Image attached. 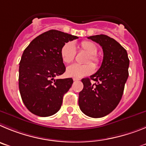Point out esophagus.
<instances>
[{
    "label": "esophagus",
    "instance_id": "34e87169",
    "mask_svg": "<svg viewBox=\"0 0 146 146\" xmlns=\"http://www.w3.org/2000/svg\"><path fill=\"white\" fill-rule=\"evenodd\" d=\"M78 80H79V79H78V78H73V81H78Z\"/></svg>",
    "mask_w": 146,
    "mask_h": 146
}]
</instances>
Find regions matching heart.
Wrapping results in <instances>:
<instances>
[{"mask_svg": "<svg viewBox=\"0 0 146 146\" xmlns=\"http://www.w3.org/2000/svg\"><path fill=\"white\" fill-rule=\"evenodd\" d=\"M79 49L88 54L85 60L86 65H73L68 66L66 69V76L74 78H80L84 76L92 74L94 70L93 64H89L91 61L94 65H98L100 63V58L97 56L98 48L93 42L85 40L82 41L79 45ZM60 57L64 63L69 64L73 61L76 56V50L72 43L68 42L64 44L60 49Z\"/></svg>", "mask_w": 146, "mask_h": 146, "instance_id": "obj_1", "label": "heart"}]
</instances>
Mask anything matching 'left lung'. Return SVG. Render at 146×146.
Instances as JSON below:
<instances>
[{"mask_svg": "<svg viewBox=\"0 0 146 146\" xmlns=\"http://www.w3.org/2000/svg\"><path fill=\"white\" fill-rule=\"evenodd\" d=\"M88 38L101 46L103 60L98 71L81 80L84 88L79 92L78 105L85 115L101 118L112 112L121 99L129 60L125 48L112 38L97 35Z\"/></svg>", "mask_w": 146, "mask_h": 146, "instance_id": "1", "label": "left lung"}]
</instances>
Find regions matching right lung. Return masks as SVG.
Instances as JSON below:
<instances>
[{
	"mask_svg": "<svg viewBox=\"0 0 146 146\" xmlns=\"http://www.w3.org/2000/svg\"><path fill=\"white\" fill-rule=\"evenodd\" d=\"M76 38L51 30L37 36L25 49L19 62V88L25 106L32 113L46 117L61 108L64 94L73 81L71 78L54 79L65 71L60 49Z\"/></svg>",
	"mask_w": 146,
	"mask_h": 146,
	"instance_id": "obj_1",
	"label": "right lung"
}]
</instances>
